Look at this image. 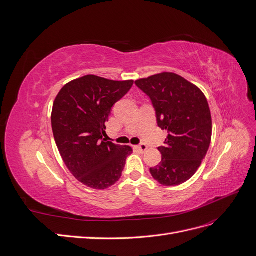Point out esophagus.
<instances>
[{"instance_id": "obj_1", "label": "esophagus", "mask_w": 256, "mask_h": 256, "mask_svg": "<svg viewBox=\"0 0 256 256\" xmlns=\"http://www.w3.org/2000/svg\"><path fill=\"white\" fill-rule=\"evenodd\" d=\"M136 150H138L140 152H144L145 150H147V145L144 144V143H142V144H140V145L136 146Z\"/></svg>"}]
</instances>
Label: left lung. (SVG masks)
Segmentation results:
<instances>
[{
	"mask_svg": "<svg viewBox=\"0 0 256 256\" xmlns=\"http://www.w3.org/2000/svg\"><path fill=\"white\" fill-rule=\"evenodd\" d=\"M152 100L158 126L168 131L164 146L158 147L160 164L152 176L164 186H178L196 174L212 141V114L207 99L196 85L173 72H161L136 81Z\"/></svg>",
	"mask_w": 256,
	"mask_h": 256,
	"instance_id": "obj_1",
	"label": "left lung"
}]
</instances>
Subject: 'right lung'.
<instances>
[{
    "label": "right lung",
    "instance_id": "obj_1",
    "mask_svg": "<svg viewBox=\"0 0 256 256\" xmlns=\"http://www.w3.org/2000/svg\"><path fill=\"white\" fill-rule=\"evenodd\" d=\"M132 85V80L88 74L64 85L54 100L51 124L62 159L76 180L90 188L104 190L118 182L132 152L130 146L102 138L112 106Z\"/></svg>",
    "mask_w": 256,
    "mask_h": 256
}]
</instances>
